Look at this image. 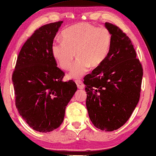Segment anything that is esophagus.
Segmentation results:
<instances>
[{
  "label": "esophagus",
  "mask_w": 156,
  "mask_h": 156,
  "mask_svg": "<svg viewBox=\"0 0 156 156\" xmlns=\"http://www.w3.org/2000/svg\"><path fill=\"white\" fill-rule=\"evenodd\" d=\"M76 85H77V87L78 89H80V90H83V89H84L85 85H84V84L83 83V82L80 80H76Z\"/></svg>",
  "instance_id": "esophagus-1"
}]
</instances>
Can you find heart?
Instances as JSON below:
<instances>
[{
  "mask_svg": "<svg viewBox=\"0 0 156 156\" xmlns=\"http://www.w3.org/2000/svg\"><path fill=\"white\" fill-rule=\"evenodd\" d=\"M62 41L55 39L51 45L52 54L63 70L71 69L76 55L70 78L77 79L90 67H97L105 61L112 45V34L108 28L89 23L74 24L62 33Z\"/></svg>",
  "mask_w": 156,
  "mask_h": 156,
  "instance_id": "b5f03b06",
  "label": "heart"
}]
</instances>
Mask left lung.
Returning <instances> with one entry per match:
<instances>
[{
	"label": "left lung",
	"mask_w": 156,
	"mask_h": 156,
	"mask_svg": "<svg viewBox=\"0 0 156 156\" xmlns=\"http://www.w3.org/2000/svg\"><path fill=\"white\" fill-rule=\"evenodd\" d=\"M112 45L105 61L84 78L89 117L96 128L117 130L128 120L140 100L143 69L130 38L108 22Z\"/></svg>",
	"instance_id": "left-lung-1"
}]
</instances>
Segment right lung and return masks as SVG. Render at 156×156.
<instances>
[{
    "instance_id": "1",
    "label": "right lung",
    "mask_w": 156,
    "mask_h": 156,
    "mask_svg": "<svg viewBox=\"0 0 156 156\" xmlns=\"http://www.w3.org/2000/svg\"><path fill=\"white\" fill-rule=\"evenodd\" d=\"M63 21L37 29L22 46L12 74L15 105L33 130L51 132L65 117L66 106L77 90L73 80L64 82L51 45Z\"/></svg>"
}]
</instances>
